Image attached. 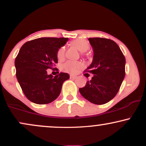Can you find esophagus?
Masks as SVG:
<instances>
[{"instance_id":"1","label":"esophagus","mask_w":146,"mask_h":146,"mask_svg":"<svg viewBox=\"0 0 146 146\" xmlns=\"http://www.w3.org/2000/svg\"><path fill=\"white\" fill-rule=\"evenodd\" d=\"M70 78H71V79H75V78H77V76H75V75H70Z\"/></svg>"}]
</instances>
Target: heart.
<instances>
[{
	"mask_svg": "<svg viewBox=\"0 0 146 146\" xmlns=\"http://www.w3.org/2000/svg\"><path fill=\"white\" fill-rule=\"evenodd\" d=\"M71 44L82 53L86 51L89 48V44L88 41L84 39L74 40L71 42ZM56 56L57 58L59 60H64L65 57L64 46H62L58 50ZM82 68V63L78 61H71V60L66 61L61 66L62 71L65 73H71V74H76L80 71Z\"/></svg>",
	"mask_w": 146,
	"mask_h": 146,
	"instance_id": "obj_1",
	"label": "heart"
}]
</instances>
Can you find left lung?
<instances>
[{
	"label": "left lung",
	"instance_id": "8db88e82",
	"mask_svg": "<svg viewBox=\"0 0 146 146\" xmlns=\"http://www.w3.org/2000/svg\"><path fill=\"white\" fill-rule=\"evenodd\" d=\"M94 56L85 71L93 74L90 80L79 90L91 103H108L118 93L125 77V59L115 42L104 38H89Z\"/></svg>",
	"mask_w": 146,
	"mask_h": 146
}]
</instances>
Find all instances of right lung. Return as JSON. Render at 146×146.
Here are the masks:
<instances>
[{
    "label": "right lung",
    "instance_id": "add662e5",
    "mask_svg": "<svg viewBox=\"0 0 146 146\" xmlns=\"http://www.w3.org/2000/svg\"><path fill=\"white\" fill-rule=\"evenodd\" d=\"M67 41L68 38H40L22 46L15 60L16 75L25 95L31 102L46 104L59 96L62 84L69 79V75L60 73L53 77L47 75L46 70L54 68L58 63L57 51Z\"/></svg>",
    "mask_w": 146,
    "mask_h": 146
}]
</instances>
